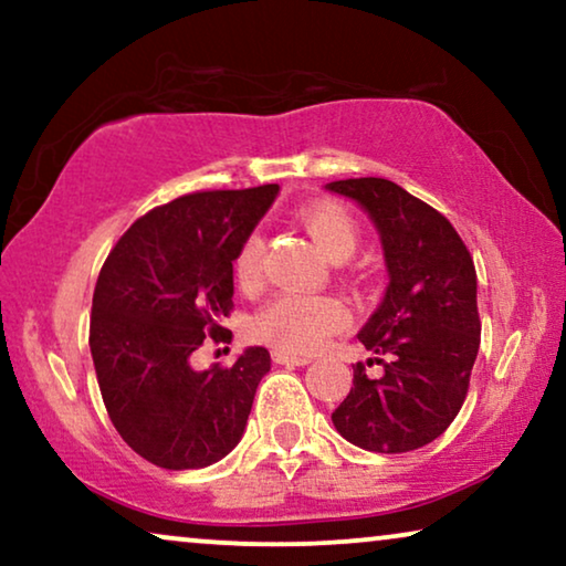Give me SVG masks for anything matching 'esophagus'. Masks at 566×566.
Listing matches in <instances>:
<instances>
[{"instance_id": "obj_1", "label": "esophagus", "mask_w": 566, "mask_h": 566, "mask_svg": "<svg viewBox=\"0 0 566 566\" xmlns=\"http://www.w3.org/2000/svg\"><path fill=\"white\" fill-rule=\"evenodd\" d=\"M273 360L277 366H308L312 363V358H304V355H291L283 350H273Z\"/></svg>"}]
</instances>
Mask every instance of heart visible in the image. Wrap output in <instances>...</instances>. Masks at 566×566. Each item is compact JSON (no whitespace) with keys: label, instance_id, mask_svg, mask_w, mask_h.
<instances>
[{"label":"heart","instance_id":"obj_1","mask_svg":"<svg viewBox=\"0 0 566 566\" xmlns=\"http://www.w3.org/2000/svg\"><path fill=\"white\" fill-rule=\"evenodd\" d=\"M314 242L329 254L332 260L350 258L358 247V223L345 206L335 200H316L301 208L298 213ZM262 252L265 242L258 229L250 231L239 247L234 260L237 283L244 291H252L262 277ZM347 324V308L332 296H304V293H281L254 314L252 335L260 343L273 345L275 350L308 355L327 343Z\"/></svg>","mask_w":566,"mask_h":566}]
</instances>
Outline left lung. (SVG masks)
<instances>
[{"label": "left lung", "instance_id": "left-lung-1", "mask_svg": "<svg viewBox=\"0 0 566 566\" xmlns=\"http://www.w3.org/2000/svg\"><path fill=\"white\" fill-rule=\"evenodd\" d=\"M381 234L389 285L358 339L374 353L370 378L353 366V389L332 412L339 436L374 453H407L443 436L467 399L479 353L474 260L436 208L384 177L329 182Z\"/></svg>", "mask_w": 566, "mask_h": 566}]
</instances>
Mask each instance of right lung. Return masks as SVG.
<instances>
[{
	"label": "right lung",
	"mask_w": 566,
	"mask_h": 566,
	"mask_svg": "<svg viewBox=\"0 0 566 566\" xmlns=\"http://www.w3.org/2000/svg\"><path fill=\"white\" fill-rule=\"evenodd\" d=\"M277 185L206 190L159 206L118 239L92 296L90 350L118 436L154 467L203 469L244 436L265 347L234 366L196 370L190 355L221 327L237 252L273 206Z\"/></svg>",
	"instance_id": "add662e5"
}]
</instances>
